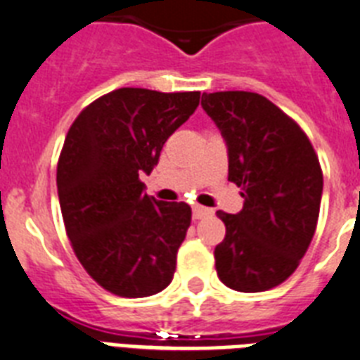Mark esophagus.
Here are the masks:
<instances>
[{"label": "esophagus", "instance_id": "esophagus-1", "mask_svg": "<svg viewBox=\"0 0 360 360\" xmlns=\"http://www.w3.org/2000/svg\"><path fill=\"white\" fill-rule=\"evenodd\" d=\"M192 214H194V220H201V218L212 214V209H207V207H201V205H194L192 207Z\"/></svg>", "mask_w": 360, "mask_h": 360}]
</instances>
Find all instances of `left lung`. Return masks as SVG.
<instances>
[{
  "instance_id": "obj_1",
  "label": "left lung",
  "mask_w": 360,
  "mask_h": 360,
  "mask_svg": "<svg viewBox=\"0 0 360 360\" xmlns=\"http://www.w3.org/2000/svg\"><path fill=\"white\" fill-rule=\"evenodd\" d=\"M229 151V181L240 186L238 214L218 210L226 238L214 261L224 285L262 292L296 271L316 231L323 174L305 131L264 96L244 90L203 94Z\"/></svg>"
}]
</instances>
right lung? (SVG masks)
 <instances>
[{
    "label": "right lung",
    "instance_id": "obj_1",
    "mask_svg": "<svg viewBox=\"0 0 360 360\" xmlns=\"http://www.w3.org/2000/svg\"><path fill=\"white\" fill-rule=\"evenodd\" d=\"M200 105V92L118 89L86 105L64 139L58 203L75 257L120 297H146L174 279L192 210L144 194L140 175Z\"/></svg>",
    "mask_w": 360,
    "mask_h": 360
}]
</instances>
